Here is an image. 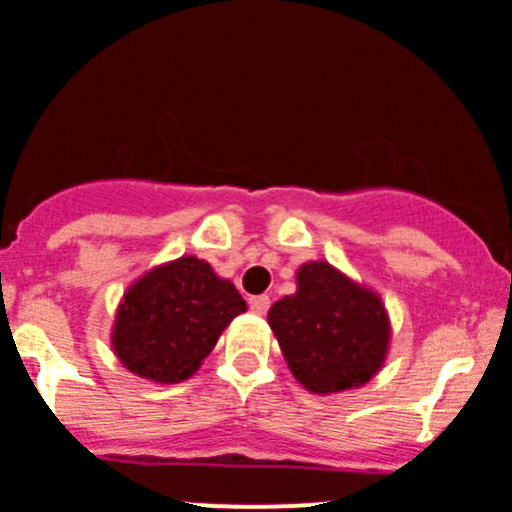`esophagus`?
<instances>
[{
    "label": "esophagus",
    "mask_w": 512,
    "mask_h": 512,
    "mask_svg": "<svg viewBox=\"0 0 512 512\" xmlns=\"http://www.w3.org/2000/svg\"><path fill=\"white\" fill-rule=\"evenodd\" d=\"M250 310L255 312V315H265V312L270 310V297H267V295L250 297Z\"/></svg>",
    "instance_id": "34e87169"
}]
</instances>
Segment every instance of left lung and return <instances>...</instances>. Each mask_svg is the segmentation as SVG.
Returning a JSON list of instances; mask_svg holds the SVG:
<instances>
[{
    "mask_svg": "<svg viewBox=\"0 0 512 512\" xmlns=\"http://www.w3.org/2000/svg\"><path fill=\"white\" fill-rule=\"evenodd\" d=\"M295 295L267 312L287 367L312 395L367 385L388 360L393 325L372 287L325 260L297 267Z\"/></svg>",
    "mask_w": 512,
    "mask_h": 512,
    "instance_id": "obj_1",
    "label": "left lung"
}]
</instances>
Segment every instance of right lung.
Segmentation results:
<instances>
[{"label":"right lung","mask_w":512,"mask_h":512,"mask_svg":"<svg viewBox=\"0 0 512 512\" xmlns=\"http://www.w3.org/2000/svg\"><path fill=\"white\" fill-rule=\"evenodd\" d=\"M247 302L230 280L195 255L137 277L117 305L112 350L137 377L175 385L200 370Z\"/></svg>","instance_id":"right-lung-1"}]
</instances>
